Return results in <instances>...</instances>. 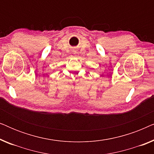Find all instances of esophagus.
<instances>
[{"mask_svg": "<svg viewBox=\"0 0 154 154\" xmlns=\"http://www.w3.org/2000/svg\"><path fill=\"white\" fill-rule=\"evenodd\" d=\"M74 54H75V53H74Z\"/></svg>", "mask_w": 154, "mask_h": 154, "instance_id": "34e87169", "label": "esophagus"}]
</instances>
